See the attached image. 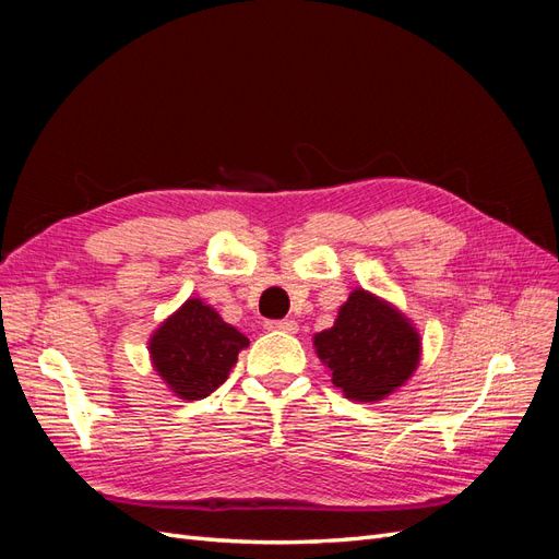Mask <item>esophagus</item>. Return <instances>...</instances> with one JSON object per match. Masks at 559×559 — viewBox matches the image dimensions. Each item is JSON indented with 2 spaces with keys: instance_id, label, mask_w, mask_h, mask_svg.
<instances>
[{
  "instance_id": "1",
  "label": "esophagus",
  "mask_w": 559,
  "mask_h": 559,
  "mask_svg": "<svg viewBox=\"0 0 559 559\" xmlns=\"http://www.w3.org/2000/svg\"><path fill=\"white\" fill-rule=\"evenodd\" d=\"M267 331H284V333H296L298 324L294 319H267L265 321Z\"/></svg>"
}]
</instances>
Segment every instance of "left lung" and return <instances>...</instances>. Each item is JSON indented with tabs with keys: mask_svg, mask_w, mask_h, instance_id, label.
I'll return each instance as SVG.
<instances>
[{
	"mask_svg": "<svg viewBox=\"0 0 559 559\" xmlns=\"http://www.w3.org/2000/svg\"><path fill=\"white\" fill-rule=\"evenodd\" d=\"M319 359L347 399L380 401L419 364V335L401 312L364 289L352 292L335 324L314 335Z\"/></svg>",
	"mask_w": 559,
	"mask_h": 559,
	"instance_id": "obj_1",
	"label": "left lung"
}]
</instances>
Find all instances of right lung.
I'll return each mask as SVG.
<instances>
[{
	"label": "right lung",
	"instance_id": "obj_1",
	"mask_svg": "<svg viewBox=\"0 0 559 559\" xmlns=\"http://www.w3.org/2000/svg\"><path fill=\"white\" fill-rule=\"evenodd\" d=\"M247 345V335L226 324L214 308L193 298L156 331L148 349L165 384H170L179 399L195 401L226 382Z\"/></svg>",
	"mask_w": 559,
	"mask_h": 559
}]
</instances>
